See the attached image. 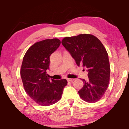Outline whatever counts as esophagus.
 <instances>
[{"mask_svg": "<svg viewBox=\"0 0 129 129\" xmlns=\"http://www.w3.org/2000/svg\"><path fill=\"white\" fill-rule=\"evenodd\" d=\"M67 81H72L75 80V79H69V78H67Z\"/></svg>", "mask_w": 129, "mask_h": 129, "instance_id": "34e87169", "label": "esophagus"}]
</instances>
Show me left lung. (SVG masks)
Returning <instances> with one entry per match:
<instances>
[{
  "label": "left lung",
  "mask_w": 129,
  "mask_h": 129,
  "mask_svg": "<svg viewBox=\"0 0 129 129\" xmlns=\"http://www.w3.org/2000/svg\"><path fill=\"white\" fill-rule=\"evenodd\" d=\"M61 43L77 65L87 69L89 80L82 79L83 87L78 91L80 97L88 103L97 102L106 91L110 80V66L104 46L98 38L87 34L66 37Z\"/></svg>",
  "instance_id": "left-lung-1"
}]
</instances>
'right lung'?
Listing matches in <instances>:
<instances>
[{
    "mask_svg": "<svg viewBox=\"0 0 129 129\" xmlns=\"http://www.w3.org/2000/svg\"><path fill=\"white\" fill-rule=\"evenodd\" d=\"M60 44L58 39L38 42L27 50L23 58L20 75L24 89L31 99L42 106L58 102L67 84L66 79L50 80L47 76L50 56Z\"/></svg>",
    "mask_w": 129,
    "mask_h": 129,
    "instance_id": "add662e5",
    "label": "right lung"
}]
</instances>
